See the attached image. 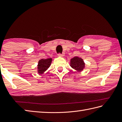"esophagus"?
I'll use <instances>...</instances> for the list:
<instances>
[{
	"label": "esophagus",
	"mask_w": 122,
	"mask_h": 122,
	"mask_svg": "<svg viewBox=\"0 0 122 122\" xmlns=\"http://www.w3.org/2000/svg\"><path fill=\"white\" fill-rule=\"evenodd\" d=\"M58 56H61V57H62V56H65V54H64V53H62V54L59 53Z\"/></svg>",
	"instance_id": "1"
}]
</instances>
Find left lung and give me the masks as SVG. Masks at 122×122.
Wrapping results in <instances>:
<instances>
[{
    "label": "left lung",
    "mask_w": 122,
    "mask_h": 122,
    "mask_svg": "<svg viewBox=\"0 0 122 122\" xmlns=\"http://www.w3.org/2000/svg\"><path fill=\"white\" fill-rule=\"evenodd\" d=\"M70 66L73 69L79 72L83 71L85 68L83 60L78 56H75L71 59Z\"/></svg>",
    "instance_id": "8db88e82"
}]
</instances>
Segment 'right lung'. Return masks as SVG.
Masks as SVG:
<instances>
[{
  "label": "right lung",
  "instance_id": "1",
  "mask_svg": "<svg viewBox=\"0 0 122 122\" xmlns=\"http://www.w3.org/2000/svg\"><path fill=\"white\" fill-rule=\"evenodd\" d=\"M52 59L48 58L46 59H41L38 62L37 66V72L39 74L44 73L50 67Z\"/></svg>",
  "mask_w": 122,
  "mask_h": 122
}]
</instances>
